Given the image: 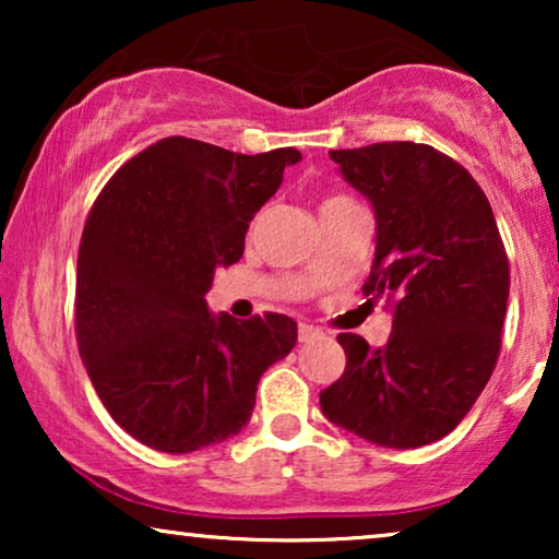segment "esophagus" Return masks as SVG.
Segmentation results:
<instances>
[{
	"instance_id": "34e87169",
	"label": "esophagus",
	"mask_w": 559,
	"mask_h": 559,
	"mask_svg": "<svg viewBox=\"0 0 559 559\" xmlns=\"http://www.w3.org/2000/svg\"><path fill=\"white\" fill-rule=\"evenodd\" d=\"M320 335H323V331H320V328H316V325H310V323L297 325V338H300V343H310V341L320 338Z\"/></svg>"
}]
</instances>
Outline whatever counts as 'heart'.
I'll use <instances>...</instances> for the list:
<instances>
[{"instance_id": "1", "label": "heart", "mask_w": 559, "mask_h": 559, "mask_svg": "<svg viewBox=\"0 0 559 559\" xmlns=\"http://www.w3.org/2000/svg\"><path fill=\"white\" fill-rule=\"evenodd\" d=\"M354 201H350V198H346V195H331V198H325L323 203H320V211H331V209H341V205H350Z\"/></svg>"}]
</instances>
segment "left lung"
<instances>
[{
  "mask_svg": "<svg viewBox=\"0 0 559 559\" xmlns=\"http://www.w3.org/2000/svg\"><path fill=\"white\" fill-rule=\"evenodd\" d=\"M331 159L373 209L364 295L384 297L392 335L379 348L338 335L346 371L320 392V409L381 448L430 445L468 415L499 358L509 259L491 203L430 144L381 142Z\"/></svg>",
  "mask_w": 559,
  "mask_h": 559,
  "instance_id": "obj_1",
  "label": "left lung"
}]
</instances>
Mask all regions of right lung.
<instances>
[{
	"label": "right lung",
	"instance_id": "1",
	"mask_svg": "<svg viewBox=\"0 0 559 559\" xmlns=\"http://www.w3.org/2000/svg\"><path fill=\"white\" fill-rule=\"evenodd\" d=\"M295 147L239 155L165 136L119 167L83 226L75 335L114 423L159 453H193L249 423L259 377L297 343L287 316H213L205 293L239 262Z\"/></svg>",
	"mask_w": 559,
	"mask_h": 559
}]
</instances>
